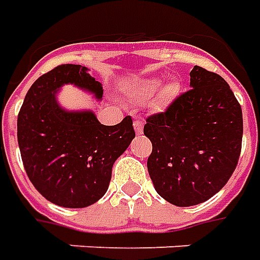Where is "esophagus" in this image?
Returning a JSON list of instances; mask_svg holds the SVG:
<instances>
[{
  "mask_svg": "<svg viewBox=\"0 0 260 260\" xmlns=\"http://www.w3.org/2000/svg\"><path fill=\"white\" fill-rule=\"evenodd\" d=\"M134 128H135V132H137V134H142V132H144V122L137 119V121L134 122Z\"/></svg>",
  "mask_w": 260,
  "mask_h": 260,
  "instance_id": "obj_1",
  "label": "esophagus"
}]
</instances>
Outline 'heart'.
I'll list each match as a JSON object with an SVG mask.
<instances>
[{
    "label": "heart",
    "instance_id": "heart-1",
    "mask_svg": "<svg viewBox=\"0 0 260 260\" xmlns=\"http://www.w3.org/2000/svg\"><path fill=\"white\" fill-rule=\"evenodd\" d=\"M160 79H145V81L139 82V84L135 86V89H134V92H132V96L137 101L148 100V98H151L153 93L158 91ZM176 88H178V85H176L175 82H171V84H168L167 88H165V92H167V95H171V93H174L175 91H176Z\"/></svg>",
    "mask_w": 260,
    "mask_h": 260
}]
</instances>
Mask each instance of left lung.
Instances as JSON below:
<instances>
[{
    "instance_id": "1",
    "label": "left lung",
    "mask_w": 260,
    "mask_h": 260,
    "mask_svg": "<svg viewBox=\"0 0 260 260\" xmlns=\"http://www.w3.org/2000/svg\"><path fill=\"white\" fill-rule=\"evenodd\" d=\"M190 89L144 126L152 142L148 172L169 204L193 206L222 189L238 165L242 109L220 75L195 65Z\"/></svg>"
}]
</instances>
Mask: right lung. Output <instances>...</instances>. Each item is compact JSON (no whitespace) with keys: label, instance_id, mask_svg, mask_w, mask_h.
Here are the masks:
<instances>
[{"label":"right lung","instance_id":"add662e5","mask_svg":"<svg viewBox=\"0 0 260 260\" xmlns=\"http://www.w3.org/2000/svg\"><path fill=\"white\" fill-rule=\"evenodd\" d=\"M72 84L102 100V85L86 67L63 63L26 92L18 114V145L35 189L63 208H85L105 195L112 167L135 138L132 118L107 126L92 111H67L56 92Z\"/></svg>","mask_w":260,"mask_h":260}]
</instances>
